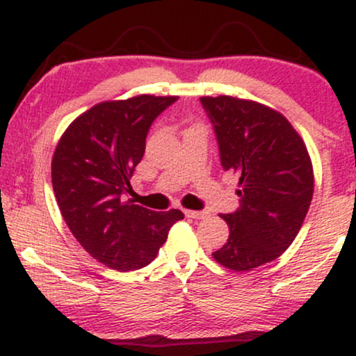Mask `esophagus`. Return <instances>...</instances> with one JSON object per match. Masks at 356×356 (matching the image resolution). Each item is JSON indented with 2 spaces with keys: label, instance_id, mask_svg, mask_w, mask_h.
Instances as JSON below:
<instances>
[{
  "label": "esophagus",
  "instance_id": "34e87169",
  "mask_svg": "<svg viewBox=\"0 0 356 356\" xmlns=\"http://www.w3.org/2000/svg\"><path fill=\"white\" fill-rule=\"evenodd\" d=\"M186 216L191 217V219L200 220V219H205V217L209 216V212H205V211H186Z\"/></svg>",
  "mask_w": 356,
  "mask_h": 356
}]
</instances>
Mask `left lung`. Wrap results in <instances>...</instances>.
I'll use <instances>...</instances> for the list:
<instances>
[{
  "instance_id": "8db88e82",
  "label": "left lung",
  "mask_w": 356,
  "mask_h": 356,
  "mask_svg": "<svg viewBox=\"0 0 356 356\" xmlns=\"http://www.w3.org/2000/svg\"><path fill=\"white\" fill-rule=\"evenodd\" d=\"M220 164L238 177V209L220 213L230 235L213 259L247 272L280 257L295 241L314 195V169L302 137L277 111L230 96L200 97Z\"/></svg>"
}]
</instances>
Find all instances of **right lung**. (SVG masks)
<instances>
[{"label": "right lung", "mask_w": 356, "mask_h": 356, "mask_svg": "<svg viewBox=\"0 0 356 356\" xmlns=\"http://www.w3.org/2000/svg\"><path fill=\"white\" fill-rule=\"evenodd\" d=\"M175 101L143 94L101 102L67 127L54 151L51 177L63 219L86 252L113 270L151 264L184 219L177 209L154 212L124 202L152 122Z\"/></svg>", "instance_id": "add662e5"}]
</instances>
